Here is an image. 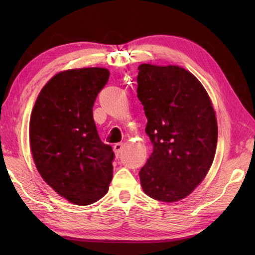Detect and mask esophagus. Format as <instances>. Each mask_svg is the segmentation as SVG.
<instances>
[{"instance_id": "1", "label": "esophagus", "mask_w": 255, "mask_h": 255, "mask_svg": "<svg viewBox=\"0 0 255 255\" xmlns=\"http://www.w3.org/2000/svg\"><path fill=\"white\" fill-rule=\"evenodd\" d=\"M124 146H125L124 143H117V144H115L114 150H115V153H116V155H117V156H119V154L122 153Z\"/></svg>"}]
</instances>
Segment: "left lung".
<instances>
[{
    "mask_svg": "<svg viewBox=\"0 0 255 255\" xmlns=\"http://www.w3.org/2000/svg\"><path fill=\"white\" fill-rule=\"evenodd\" d=\"M137 97L153 144L139 172L146 195L174 202L199 185L213 164L218 127L213 103L197 77L176 65L138 66Z\"/></svg>",
    "mask_w": 255,
    "mask_h": 255,
    "instance_id": "8db88e82",
    "label": "left lung"
}]
</instances>
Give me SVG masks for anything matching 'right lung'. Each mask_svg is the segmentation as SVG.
<instances>
[{
  "label": "right lung",
  "instance_id": "right-lung-1",
  "mask_svg": "<svg viewBox=\"0 0 255 255\" xmlns=\"http://www.w3.org/2000/svg\"><path fill=\"white\" fill-rule=\"evenodd\" d=\"M109 75L103 67L57 73L41 89L30 116V150L37 170L74 205L100 200L112 180L115 154L100 140L92 114Z\"/></svg>",
  "mask_w": 255,
  "mask_h": 255
}]
</instances>
